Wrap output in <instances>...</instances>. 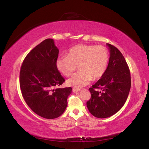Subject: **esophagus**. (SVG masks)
<instances>
[{"label": "esophagus", "mask_w": 149, "mask_h": 149, "mask_svg": "<svg viewBox=\"0 0 149 149\" xmlns=\"http://www.w3.org/2000/svg\"><path fill=\"white\" fill-rule=\"evenodd\" d=\"M79 91H80V89L75 88H74L73 89H72V91L74 92V93H76V92H79Z\"/></svg>", "instance_id": "obj_1"}]
</instances>
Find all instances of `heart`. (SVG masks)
<instances>
[{
	"mask_svg": "<svg viewBox=\"0 0 149 149\" xmlns=\"http://www.w3.org/2000/svg\"><path fill=\"white\" fill-rule=\"evenodd\" d=\"M110 56L103 46L79 44L71 47L67 56H60L56 60L58 71L65 76H70L78 66L79 72L67 80V84L76 88L88 85L93 80L103 77L108 67Z\"/></svg>",
	"mask_w": 149,
	"mask_h": 149,
	"instance_id": "1",
	"label": "heart"
}]
</instances>
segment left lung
<instances>
[{"label": "left lung", "mask_w": 149, "mask_h": 149, "mask_svg": "<svg viewBox=\"0 0 149 149\" xmlns=\"http://www.w3.org/2000/svg\"><path fill=\"white\" fill-rule=\"evenodd\" d=\"M107 45L110 49L108 67L103 77L89 88L91 97L86 103L92 115L102 119L113 116L122 108L131 88L130 71L125 58L117 47Z\"/></svg>", "instance_id": "1"}]
</instances>
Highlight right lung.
<instances>
[{
    "mask_svg": "<svg viewBox=\"0 0 149 149\" xmlns=\"http://www.w3.org/2000/svg\"><path fill=\"white\" fill-rule=\"evenodd\" d=\"M59 50L53 39H47L30 51L19 72L23 97L33 111L44 118L60 117L66 109L70 87L55 88L65 82L56 66Z\"/></svg>",
    "mask_w": 149,
    "mask_h": 149,
    "instance_id": "1",
    "label": "right lung"
}]
</instances>
